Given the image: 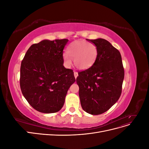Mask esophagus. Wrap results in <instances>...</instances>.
<instances>
[{"mask_svg":"<svg viewBox=\"0 0 149 149\" xmlns=\"http://www.w3.org/2000/svg\"><path fill=\"white\" fill-rule=\"evenodd\" d=\"M74 78L76 79V78H77L78 76V74L77 72L74 71Z\"/></svg>","mask_w":149,"mask_h":149,"instance_id":"34e87169","label":"esophagus"}]
</instances>
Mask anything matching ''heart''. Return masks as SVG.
Here are the masks:
<instances>
[{
    "mask_svg": "<svg viewBox=\"0 0 149 149\" xmlns=\"http://www.w3.org/2000/svg\"><path fill=\"white\" fill-rule=\"evenodd\" d=\"M97 56V49L93 43L86 41H76L71 43L66 49V53L63 58L67 66L74 60L75 66L80 70H86L91 68L95 63Z\"/></svg>",
    "mask_w": 149,
    "mask_h": 149,
    "instance_id": "b5f03b06",
    "label": "heart"
}]
</instances>
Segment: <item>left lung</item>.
Here are the masks:
<instances>
[{
	"mask_svg": "<svg viewBox=\"0 0 149 149\" xmlns=\"http://www.w3.org/2000/svg\"><path fill=\"white\" fill-rule=\"evenodd\" d=\"M97 49V56L89 68L79 72L76 83L83 109L101 114L118 101L122 93L124 70L118 49L103 38L89 40Z\"/></svg>",
	"mask_w": 149,
	"mask_h": 149,
	"instance_id": "8db88e82",
	"label": "left lung"
}]
</instances>
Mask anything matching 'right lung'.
<instances>
[{
    "instance_id": "obj_1",
    "label": "right lung",
    "mask_w": 149,
    "mask_h": 149,
    "mask_svg": "<svg viewBox=\"0 0 149 149\" xmlns=\"http://www.w3.org/2000/svg\"><path fill=\"white\" fill-rule=\"evenodd\" d=\"M68 40H43L33 44L20 66V85L30 105L42 113H54L64 105L76 81L72 70L63 66V53Z\"/></svg>"
}]
</instances>
